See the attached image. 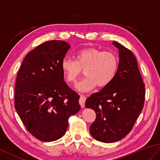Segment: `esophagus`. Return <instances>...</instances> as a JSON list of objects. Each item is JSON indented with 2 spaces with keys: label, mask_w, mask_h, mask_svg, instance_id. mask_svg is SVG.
<instances>
[{
  "label": "esophagus",
  "mask_w": 160,
  "mask_h": 160,
  "mask_svg": "<svg viewBox=\"0 0 160 160\" xmlns=\"http://www.w3.org/2000/svg\"><path fill=\"white\" fill-rule=\"evenodd\" d=\"M80 95V100H79V103H80L81 107L84 108V104H85V101H86L87 98L83 95Z\"/></svg>",
  "instance_id": "esophagus-1"
}]
</instances>
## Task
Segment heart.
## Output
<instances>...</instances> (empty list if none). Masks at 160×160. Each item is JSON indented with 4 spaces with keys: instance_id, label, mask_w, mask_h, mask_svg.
I'll use <instances>...</instances> for the list:
<instances>
[{
    "instance_id": "obj_1",
    "label": "heart",
    "mask_w": 160,
    "mask_h": 160,
    "mask_svg": "<svg viewBox=\"0 0 160 160\" xmlns=\"http://www.w3.org/2000/svg\"><path fill=\"white\" fill-rule=\"evenodd\" d=\"M118 58L112 51H101L88 48L78 51L74 60L65 58L61 62V70L68 84H74L84 69L86 78L78 84V90L88 92L96 86L104 87L112 82L118 69Z\"/></svg>"
}]
</instances>
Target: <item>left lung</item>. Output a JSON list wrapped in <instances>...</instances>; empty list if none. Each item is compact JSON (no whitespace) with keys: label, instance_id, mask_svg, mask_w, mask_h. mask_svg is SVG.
<instances>
[{"label":"left lung","instance_id":"left-lung-1","mask_svg":"<svg viewBox=\"0 0 160 160\" xmlns=\"http://www.w3.org/2000/svg\"><path fill=\"white\" fill-rule=\"evenodd\" d=\"M119 64L114 80L101 91L91 95L85 102L87 108L96 113L90 127L93 138L105 143L123 138L132 129L142 110L145 89L135 56L117 42Z\"/></svg>","mask_w":160,"mask_h":160}]
</instances>
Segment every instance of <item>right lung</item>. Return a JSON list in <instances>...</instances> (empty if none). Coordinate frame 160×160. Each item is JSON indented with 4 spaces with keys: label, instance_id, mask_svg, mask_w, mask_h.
Masks as SVG:
<instances>
[{
    "label": "right lung",
    "instance_id": "1",
    "mask_svg": "<svg viewBox=\"0 0 160 160\" xmlns=\"http://www.w3.org/2000/svg\"><path fill=\"white\" fill-rule=\"evenodd\" d=\"M70 48L64 41L40 44L26 56L15 86V108L27 130L43 142L65 134L80 96L64 81L61 62Z\"/></svg>",
    "mask_w": 160,
    "mask_h": 160
}]
</instances>
